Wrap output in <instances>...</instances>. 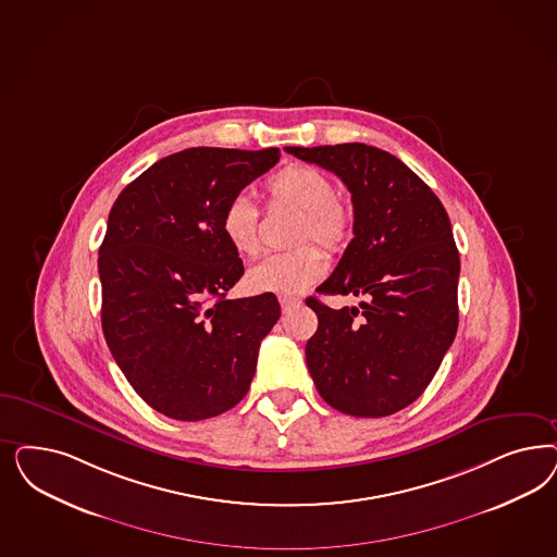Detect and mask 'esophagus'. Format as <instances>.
<instances>
[{"label": "esophagus", "mask_w": 557, "mask_h": 557, "mask_svg": "<svg viewBox=\"0 0 557 557\" xmlns=\"http://www.w3.org/2000/svg\"><path fill=\"white\" fill-rule=\"evenodd\" d=\"M278 304L283 307V311H288L293 307L301 306L299 297H290V295H278Z\"/></svg>", "instance_id": "esophagus-1"}]
</instances>
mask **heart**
Segmentation results:
<instances>
[{"instance_id":"1","label":"heart","mask_w":557,"mask_h":557,"mask_svg":"<svg viewBox=\"0 0 557 557\" xmlns=\"http://www.w3.org/2000/svg\"><path fill=\"white\" fill-rule=\"evenodd\" d=\"M270 207L299 211L295 244L315 239L325 251H338L352 234V211L334 195L332 180L322 170L306 163H288L264 184ZM221 232L232 250L244 258L260 251V211L250 198L237 195L227 200L221 213ZM327 269L325 256L315 246L274 253L248 272L253 293L299 295L315 285Z\"/></svg>"}]
</instances>
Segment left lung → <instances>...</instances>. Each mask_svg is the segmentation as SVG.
Wrapping results in <instances>:
<instances>
[{
  "label": "left lung",
  "instance_id": "1",
  "mask_svg": "<svg viewBox=\"0 0 557 557\" xmlns=\"http://www.w3.org/2000/svg\"><path fill=\"white\" fill-rule=\"evenodd\" d=\"M334 172L352 195L348 248L322 295H357L359 307L307 306L318 332L307 369L338 412L381 418L418 399L459 325V251L443 202L412 170L373 145L285 147Z\"/></svg>",
  "mask_w": 557,
  "mask_h": 557
}]
</instances>
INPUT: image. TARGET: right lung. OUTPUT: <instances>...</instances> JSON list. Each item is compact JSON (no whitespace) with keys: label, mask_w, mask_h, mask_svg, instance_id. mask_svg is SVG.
<instances>
[{"label":"right lung","mask_w":557,"mask_h":557,"mask_svg":"<svg viewBox=\"0 0 557 557\" xmlns=\"http://www.w3.org/2000/svg\"><path fill=\"white\" fill-rule=\"evenodd\" d=\"M278 160L276 147H190L147 168L110 209L98 256L104 338L133 389L168 418H213L250 389L281 306L272 293L225 299L244 262L221 213Z\"/></svg>","instance_id":"1"}]
</instances>
